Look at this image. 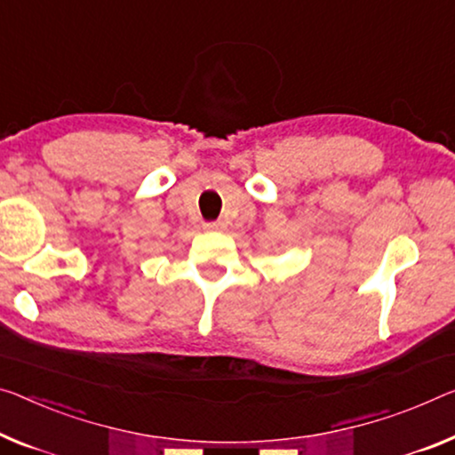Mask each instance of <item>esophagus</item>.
Wrapping results in <instances>:
<instances>
[{
	"instance_id": "34e87169",
	"label": "esophagus",
	"mask_w": 455,
	"mask_h": 455,
	"mask_svg": "<svg viewBox=\"0 0 455 455\" xmlns=\"http://www.w3.org/2000/svg\"><path fill=\"white\" fill-rule=\"evenodd\" d=\"M223 223L221 221H207L205 223V229H221Z\"/></svg>"
}]
</instances>
